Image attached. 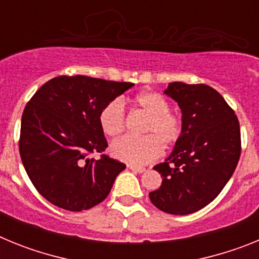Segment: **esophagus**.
Here are the masks:
<instances>
[{"label": "esophagus", "instance_id": "obj_1", "mask_svg": "<svg viewBox=\"0 0 259 259\" xmlns=\"http://www.w3.org/2000/svg\"><path fill=\"white\" fill-rule=\"evenodd\" d=\"M128 168H130V170L134 171V172H137V174H143L144 171H145V168H144V167H140V166H132V164H130V166H128Z\"/></svg>", "mask_w": 259, "mask_h": 259}]
</instances>
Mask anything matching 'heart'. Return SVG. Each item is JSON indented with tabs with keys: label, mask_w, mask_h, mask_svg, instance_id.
Segmentation results:
<instances>
[{
	"label": "heart",
	"mask_w": 259,
	"mask_h": 259,
	"mask_svg": "<svg viewBox=\"0 0 259 259\" xmlns=\"http://www.w3.org/2000/svg\"><path fill=\"white\" fill-rule=\"evenodd\" d=\"M134 105L148 114L141 125L144 136L119 139L111 145V153L120 161L141 166L159 157L162 148H168L178 141L182 135V122L168 110L170 105L166 98L157 92L139 93L134 98ZM98 123L107 137H118L125 127L122 104L115 100L105 105L98 115Z\"/></svg>",
	"instance_id": "1"
}]
</instances>
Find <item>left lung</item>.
Returning <instances> with one entry per match:
<instances>
[{"mask_svg":"<svg viewBox=\"0 0 259 259\" xmlns=\"http://www.w3.org/2000/svg\"><path fill=\"white\" fill-rule=\"evenodd\" d=\"M164 93L182 110V135L166 162L154 166L162 184L149 197L167 214H192L221 193L236 168L241 153L239 119L206 84L174 81Z\"/></svg>","mask_w":259,"mask_h":259,"instance_id":"8db88e82","label":"left lung"}]
</instances>
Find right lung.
Here are the masks:
<instances>
[{
	"label": "right lung",
	"instance_id": "add662e5",
	"mask_svg": "<svg viewBox=\"0 0 259 259\" xmlns=\"http://www.w3.org/2000/svg\"><path fill=\"white\" fill-rule=\"evenodd\" d=\"M131 87L125 81L62 75L47 81L26 105L20 158L32 184L53 205L81 211L107 197L125 164L102 154L107 141L98 115ZM93 152L102 157L92 158Z\"/></svg>",
	"mask_w": 259,
	"mask_h": 259
}]
</instances>
